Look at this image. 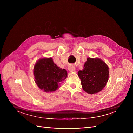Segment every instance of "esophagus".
Returning a JSON list of instances; mask_svg holds the SVG:
<instances>
[{
  "instance_id": "obj_1",
  "label": "esophagus",
  "mask_w": 133,
  "mask_h": 133,
  "mask_svg": "<svg viewBox=\"0 0 133 133\" xmlns=\"http://www.w3.org/2000/svg\"><path fill=\"white\" fill-rule=\"evenodd\" d=\"M68 70H69L70 71H75V66L73 65H70V66H69L68 67Z\"/></svg>"
}]
</instances>
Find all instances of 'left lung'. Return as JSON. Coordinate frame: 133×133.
<instances>
[{"label": "left lung", "mask_w": 133, "mask_h": 133, "mask_svg": "<svg viewBox=\"0 0 133 133\" xmlns=\"http://www.w3.org/2000/svg\"><path fill=\"white\" fill-rule=\"evenodd\" d=\"M78 74L83 89L88 94H96L103 90L108 81L109 66L99 58H88Z\"/></svg>", "instance_id": "1"}]
</instances>
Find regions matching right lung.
<instances>
[{"label": "right lung", "instance_id": "1", "mask_svg": "<svg viewBox=\"0 0 133 133\" xmlns=\"http://www.w3.org/2000/svg\"><path fill=\"white\" fill-rule=\"evenodd\" d=\"M34 81L39 89L46 92L57 90L67 76V71L58 66L51 58H40L34 66Z\"/></svg>", "mask_w": 133, "mask_h": 133}]
</instances>
